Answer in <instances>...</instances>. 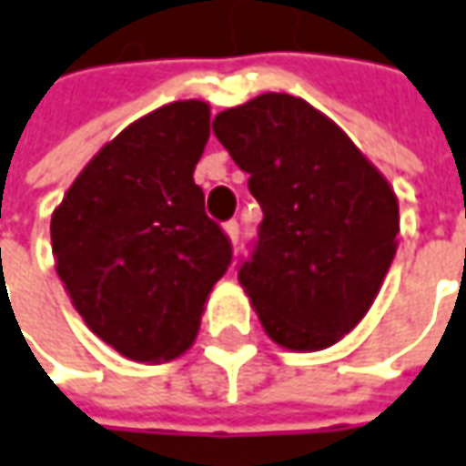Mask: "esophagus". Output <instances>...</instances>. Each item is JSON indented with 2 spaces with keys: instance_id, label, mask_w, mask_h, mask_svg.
<instances>
[{
  "instance_id": "obj_1",
  "label": "esophagus",
  "mask_w": 466,
  "mask_h": 466,
  "mask_svg": "<svg viewBox=\"0 0 466 466\" xmlns=\"http://www.w3.org/2000/svg\"><path fill=\"white\" fill-rule=\"evenodd\" d=\"M224 232L229 234L232 245H237V242H239V221H237V218H232V221H227V224H224Z\"/></svg>"
}]
</instances>
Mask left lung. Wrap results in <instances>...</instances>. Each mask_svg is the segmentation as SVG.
Masks as SVG:
<instances>
[{
  "label": "left lung",
  "instance_id": "8db88e82",
  "mask_svg": "<svg viewBox=\"0 0 466 466\" xmlns=\"http://www.w3.org/2000/svg\"><path fill=\"white\" fill-rule=\"evenodd\" d=\"M263 208L239 263L265 332L291 350H322L374 304L397 249L390 183L335 123L301 97L268 92L214 118Z\"/></svg>",
  "mask_w": 466,
  "mask_h": 466
}]
</instances>
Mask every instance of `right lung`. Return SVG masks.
Returning <instances> with one entry per match:
<instances>
[{"label": "right lung", "instance_id": "add662e5", "mask_svg": "<svg viewBox=\"0 0 466 466\" xmlns=\"http://www.w3.org/2000/svg\"><path fill=\"white\" fill-rule=\"evenodd\" d=\"M208 134L201 100L138 118L92 157L51 218L56 273L76 312L131 361L185 353L232 265V242L193 180Z\"/></svg>", "mask_w": 466, "mask_h": 466}]
</instances>
